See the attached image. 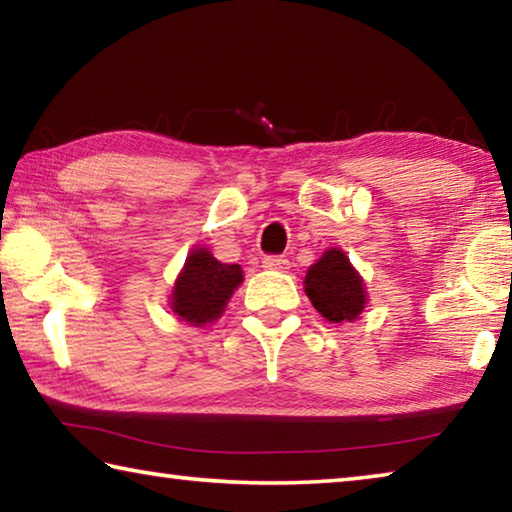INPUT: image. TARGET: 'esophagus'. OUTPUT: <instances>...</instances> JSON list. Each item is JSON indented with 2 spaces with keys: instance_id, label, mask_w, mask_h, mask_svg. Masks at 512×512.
I'll return each mask as SVG.
<instances>
[{
  "instance_id": "34e87169",
  "label": "esophagus",
  "mask_w": 512,
  "mask_h": 512,
  "mask_svg": "<svg viewBox=\"0 0 512 512\" xmlns=\"http://www.w3.org/2000/svg\"><path fill=\"white\" fill-rule=\"evenodd\" d=\"M262 266L266 268V271H289V259H284V257H264V262H262Z\"/></svg>"
}]
</instances>
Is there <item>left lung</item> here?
Returning <instances> with one entry per match:
<instances>
[{"label": "left lung", "mask_w": 512, "mask_h": 512, "mask_svg": "<svg viewBox=\"0 0 512 512\" xmlns=\"http://www.w3.org/2000/svg\"><path fill=\"white\" fill-rule=\"evenodd\" d=\"M311 305L329 323H352L368 305L366 282L341 248H327L305 275Z\"/></svg>", "instance_id": "1"}]
</instances>
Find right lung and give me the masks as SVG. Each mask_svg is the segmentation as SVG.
<instances>
[{"label": "right lung", "instance_id": "right-lung-1", "mask_svg": "<svg viewBox=\"0 0 512 512\" xmlns=\"http://www.w3.org/2000/svg\"><path fill=\"white\" fill-rule=\"evenodd\" d=\"M244 282L239 264H223L210 248L198 246L189 250L185 266L173 282L169 309L187 325L203 327L223 316L232 293Z\"/></svg>", "mask_w": 512, "mask_h": 512}]
</instances>
